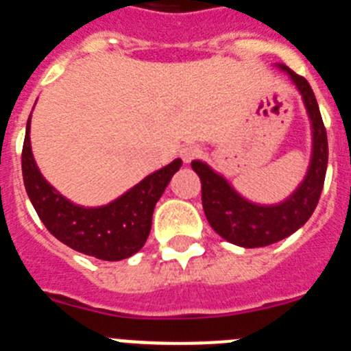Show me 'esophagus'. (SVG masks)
I'll list each match as a JSON object with an SVG mask.
<instances>
[{
  "instance_id": "obj_1",
  "label": "esophagus",
  "mask_w": 351,
  "mask_h": 351,
  "mask_svg": "<svg viewBox=\"0 0 351 351\" xmlns=\"http://www.w3.org/2000/svg\"><path fill=\"white\" fill-rule=\"evenodd\" d=\"M199 154H201V150L194 145H184L182 148H180V157H182V160H184L185 164H189L191 160H194L196 157H199Z\"/></svg>"
}]
</instances>
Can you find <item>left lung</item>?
Returning a JSON list of instances; mask_svg holds the SVG:
<instances>
[{
	"instance_id": "1",
	"label": "left lung",
	"mask_w": 351,
	"mask_h": 351,
	"mask_svg": "<svg viewBox=\"0 0 351 351\" xmlns=\"http://www.w3.org/2000/svg\"><path fill=\"white\" fill-rule=\"evenodd\" d=\"M276 66L289 75L291 83L302 95L313 136L309 167L293 193L276 205H260L237 193V189L221 173L213 171L206 162H191L194 171L199 175L201 201L210 226L224 240L245 249L265 247L302 228L318 205L327 173V132L323 127L315 93L302 75L295 74L286 65Z\"/></svg>"
}]
</instances>
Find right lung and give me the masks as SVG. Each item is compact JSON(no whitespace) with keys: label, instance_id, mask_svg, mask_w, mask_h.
I'll return each mask as SVG.
<instances>
[{"label":"right lung","instance_id":"right-lung-1","mask_svg":"<svg viewBox=\"0 0 351 351\" xmlns=\"http://www.w3.org/2000/svg\"><path fill=\"white\" fill-rule=\"evenodd\" d=\"M29 125L32 114L23 146L24 187L49 233L74 251L104 261H120L136 254L150 234L155 205L182 166V158L143 178L108 205L81 206L58 193L42 176L33 158Z\"/></svg>","mask_w":351,"mask_h":351}]
</instances>
